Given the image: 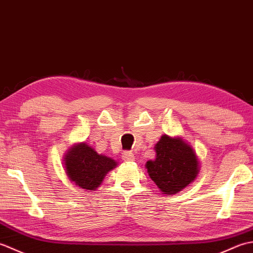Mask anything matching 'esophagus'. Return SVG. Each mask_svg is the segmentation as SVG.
I'll return each mask as SVG.
<instances>
[{"label":"esophagus","instance_id":"1","mask_svg":"<svg viewBox=\"0 0 253 253\" xmlns=\"http://www.w3.org/2000/svg\"><path fill=\"white\" fill-rule=\"evenodd\" d=\"M123 160L126 162H131V161H135V155L130 151H126L123 153Z\"/></svg>","mask_w":253,"mask_h":253}]
</instances>
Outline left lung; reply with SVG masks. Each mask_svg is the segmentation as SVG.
<instances>
[{"label": "left lung", "instance_id": "8db88e82", "mask_svg": "<svg viewBox=\"0 0 253 253\" xmlns=\"http://www.w3.org/2000/svg\"><path fill=\"white\" fill-rule=\"evenodd\" d=\"M155 159L148 161V174L165 195H174L195 180L199 160L195 150L179 137L163 135L155 144Z\"/></svg>", "mask_w": 253, "mask_h": 253}]
</instances>
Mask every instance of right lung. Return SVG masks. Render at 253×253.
<instances>
[{
    "mask_svg": "<svg viewBox=\"0 0 253 253\" xmlns=\"http://www.w3.org/2000/svg\"><path fill=\"white\" fill-rule=\"evenodd\" d=\"M66 174L75 185L87 190H95L104 176L116 168L117 162L99 154L84 142L76 143L68 150L64 157Z\"/></svg>",
    "mask_w": 253,
    "mask_h": 253,
    "instance_id": "right-lung-1",
    "label": "right lung"
}]
</instances>
